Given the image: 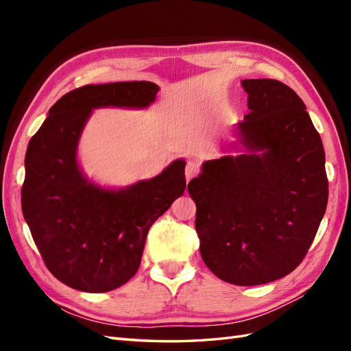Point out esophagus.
<instances>
[{
    "instance_id": "esophagus-1",
    "label": "esophagus",
    "mask_w": 351,
    "mask_h": 351,
    "mask_svg": "<svg viewBox=\"0 0 351 351\" xmlns=\"http://www.w3.org/2000/svg\"><path fill=\"white\" fill-rule=\"evenodd\" d=\"M199 173V161L197 159H189L186 164V178L187 182L190 178H193Z\"/></svg>"
}]
</instances>
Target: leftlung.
<instances>
[{
	"instance_id": "left-lung-1",
	"label": "left lung",
	"mask_w": 351,
	"mask_h": 351,
	"mask_svg": "<svg viewBox=\"0 0 351 351\" xmlns=\"http://www.w3.org/2000/svg\"><path fill=\"white\" fill-rule=\"evenodd\" d=\"M247 154L202 165L190 180L196 232L206 267L222 281L259 285L299 267L328 204L325 152L306 105L274 79H246Z\"/></svg>"
}]
</instances>
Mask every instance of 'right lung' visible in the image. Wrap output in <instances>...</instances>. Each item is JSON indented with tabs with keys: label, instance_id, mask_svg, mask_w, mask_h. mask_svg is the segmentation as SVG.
<instances>
[{
	"label": "right lung",
	"instance_id": "add662e5",
	"mask_svg": "<svg viewBox=\"0 0 351 351\" xmlns=\"http://www.w3.org/2000/svg\"><path fill=\"white\" fill-rule=\"evenodd\" d=\"M152 82L86 84L61 97L32 137L25 159L23 217L54 277L71 289L105 293L139 269L147 231L183 195V159L125 189H102L83 176L77 145L92 110L146 108Z\"/></svg>",
	"mask_w": 351,
	"mask_h": 351
}]
</instances>
